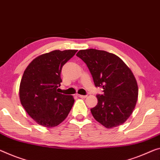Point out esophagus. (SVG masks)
<instances>
[{
	"mask_svg": "<svg viewBox=\"0 0 160 160\" xmlns=\"http://www.w3.org/2000/svg\"><path fill=\"white\" fill-rule=\"evenodd\" d=\"M77 96L78 97H80V98H82V99H84V98H86L87 97V96H86V95H81V94H77Z\"/></svg>",
	"mask_w": 160,
	"mask_h": 160,
	"instance_id": "esophagus-1",
	"label": "esophagus"
}]
</instances>
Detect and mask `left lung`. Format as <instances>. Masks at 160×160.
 <instances>
[{
	"label": "left lung",
	"mask_w": 160,
	"mask_h": 160,
	"mask_svg": "<svg viewBox=\"0 0 160 160\" xmlns=\"http://www.w3.org/2000/svg\"><path fill=\"white\" fill-rule=\"evenodd\" d=\"M77 56L86 63L96 87L104 89V94L97 96V106L91 109L93 117L108 129L124 124L138 98V85L131 69L119 56L105 51L80 50Z\"/></svg>",
	"instance_id": "left-lung-1"
}]
</instances>
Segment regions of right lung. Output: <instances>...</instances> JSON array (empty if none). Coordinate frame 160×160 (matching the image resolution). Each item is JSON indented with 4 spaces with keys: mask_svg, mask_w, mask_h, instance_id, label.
Masks as SVG:
<instances>
[{
    "mask_svg": "<svg viewBox=\"0 0 160 160\" xmlns=\"http://www.w3.org/2000/svg\"><path fill=\"white\" fill-rule=\"evenodd\" d=\"M77 50H55L31 61L22 77L19 87L21 105L34 121L45 127L61 124L72 109L73 96L58 92L62 82L63 66Z\"/></svg>",
    "mask_w": 160,
    "mask_h": 160,
    "instance_id": "obj_1",
    "label": "right lung"
}]
</instances>
